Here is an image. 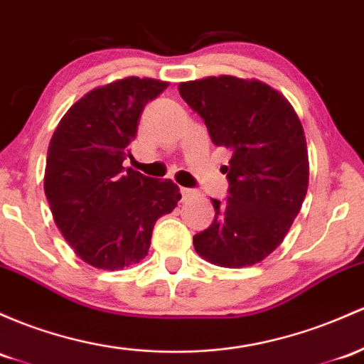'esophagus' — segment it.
I'll use <instances>...</instances> for the list:
<instances>
[{
    "instance_id": "1",
    "label": "esophagus",
    "mask_w": 364,
    "mask_h": 364,
    "mask_svg": "<svg viewBox=\"0 0 364 364\" xmlns=\"http://www.w3.org/2000/svg\"><path fill=\"white\" fill-rule=\"evenodd\" d=\"M198 197V191L190 190V188H181V198L183 202H188L191 198H197Z\"/></svg>"
}]
</instances>
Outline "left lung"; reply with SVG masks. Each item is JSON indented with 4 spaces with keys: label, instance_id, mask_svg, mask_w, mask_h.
I'll return each mask as SVG.
<instances>
[{
    "label": "left lung",
    "instance_id": "left-lung-1",
    "mask_svg": "<svg viewBox=\"0 0 364 364\" xmlns=\"http://www.w3.org/2000/svg\"><path fill=\"white\" fill-rule=\"evenodd\" d=\"M215 146L231 150L226 202L193 237L197 254L221 267L254 266L273 252L297 218L309 185L304 129L294 107L257 79L209 75L179 82Z\"/></svg>",
    "mask_w": 364,
    "mask_h": 364
}]
</instances>
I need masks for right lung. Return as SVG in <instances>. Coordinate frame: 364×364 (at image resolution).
Segmentation results:
<instances>
[{
  "label": "right lung",
  "mask_w": 364,
  "mask_h": 364,
  "mask_svg": "<svg viewBox=\"0 0 364 364\" xmlns=\"http://www.w3.org/2000/svg\"><path fill=\"white\" fill-rule=\"evenodd\" d=\"M169 82L124 77L87 91L60 119L50 139L45 193L55 225L77 257L122 269L149 254L151 231L178 205L179 186L122 162L150 100Z\"/></svg>",
  "instance_id": "obj_1"
}]
</instances>
